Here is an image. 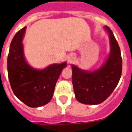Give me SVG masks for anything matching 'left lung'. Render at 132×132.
Masks as SVG:
<instances>
[{"instance_id":"left-lung-1","label":"left lung","mask_w":132,"mask_h":132,"mask_svg":"<svg viewBox=\"0 0 132 132\" xmlns=\"http://www.w3.org/2000/svg\"><path fill=\"white\" fill-rule=\"evenodd\" d=\"M103 28L109 35L110 52L102 66L89 71L71 65L75 97L86 105H98L105 101L117 87L121 76L122 59L119 45L109 27Z\"/></svg>"}]
</instances>
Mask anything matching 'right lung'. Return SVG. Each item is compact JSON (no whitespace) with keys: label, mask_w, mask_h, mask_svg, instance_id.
I'll list each match as a JSON object with an SVG mask.
<instances>
[{"label":"right lung","mask_w":132,"mask_h":132,"mask_svg":"<svg viewBox=\"0 0 132 132\" xmlns=\"http://www.w3.org/2000/svg\"><path fill=\"white\" fill-rule=\"evenodd\" d=\"M26 27L19 31L10 45L7 70L12 90L21 101L30 107L48 103L61 72L67 66L66 62L53 64L44 69H37L27 62L23 40Z\"/></svg>","instance_id":"1"}]
</instances>
